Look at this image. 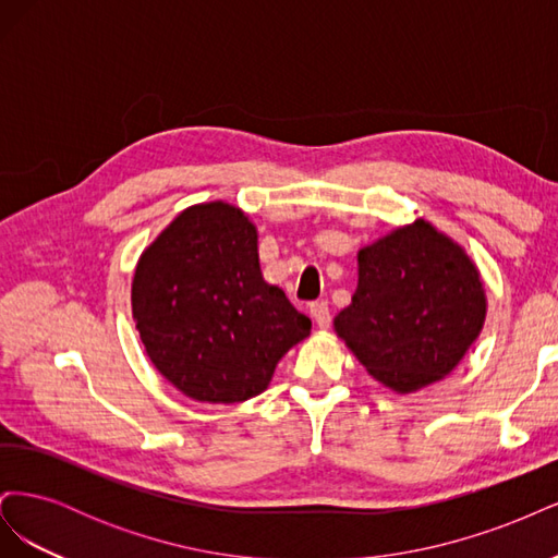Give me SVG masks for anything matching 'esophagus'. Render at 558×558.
<instances>
[{"label":"esophagus","mask_w":558,"mask_h":558,"mask_svg":"<svg viewBox=\"0 0 558 558\" xmlns=\"http://www.w3.org/2000/svg\"><path fill=\"white\" fill-rule=\"evenodd\" d=\"M310 314H312V318L316 320V326L320 330H326L330 326L332 316H330V310H328L326 302H314V305H310Z\"/></svg>","instance_id":"esophagus-1"}]
</instances>
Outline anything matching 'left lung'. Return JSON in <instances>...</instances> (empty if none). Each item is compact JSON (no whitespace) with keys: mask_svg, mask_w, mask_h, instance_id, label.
I'll list each match as a JSON object with an SVG mask.
<instances>
[{"mask_svg":"<svg viewBox=\"0 0 558 558\" xmlns=\"http://www.w3.org/2000/svg\"><path fill=\"white\" fill-rule=\"evenodd\" d=\"M484 318L477 265L418 218L359 251L356 293L332 326L379 384L414 393L463 361Z\"/></svg>","mask_w":558,"mask_h":558,"instance_id":"1","label":"left lung"}]
</instances>
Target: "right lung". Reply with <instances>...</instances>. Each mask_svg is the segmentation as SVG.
I'll use <instances>...</instances> for the list:
<instances>
[{
    "label": "right lung",
    "instance_id": "1",
    "mask_svg": "<svg viewBox=\"0 0 558 558\" xmlns=\"http://www.w3.org/2000/svg\"><path fill=\"white\" fill-rule=\"evenodd\" d=\"M132 318L146 356L183 396L230 404L263 393L312 320L258 260V230L223 199L183 209L137 260Z\"/></svg>",
    "mask_w": 558,
    "mask_h": 558
}]
</instances>
